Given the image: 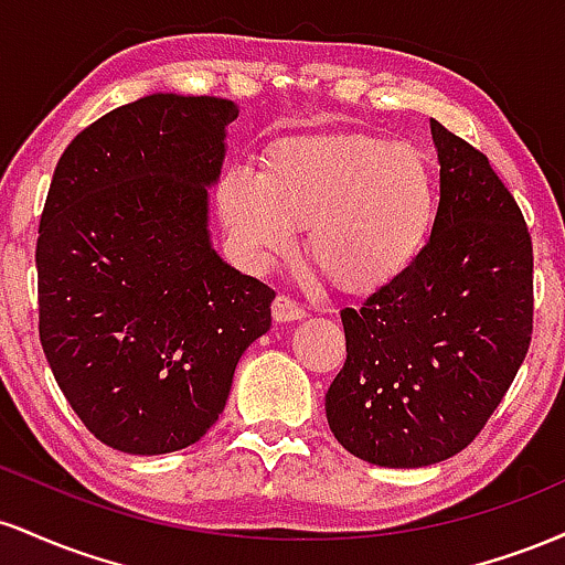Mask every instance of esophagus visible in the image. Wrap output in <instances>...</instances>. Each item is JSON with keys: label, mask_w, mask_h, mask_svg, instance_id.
Masks as SVG:
<instances>
[{"label": "esophagus", "mask_w": 565, "mask_h": 565, "mask_svg": "<svg viewBox=\"0 0 565 565\" xmlns=\"http://www.w3.org/2000/svg\"><path fill=\"white\" fill-rule=\"evenodd\" d=\"M270 313H274L276 323H289V321L305 319V310L300 308V305H297L295 300H289V297H284V295L276 297Z\"/></svg>", "instance_id": "esophagus-1"}]
</instances>
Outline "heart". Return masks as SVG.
<instances>
[{
  "instance_id": "heart-1",
  "label": "heart",
  "mask_w": 565,
  "mask_h": 565,
  "mask_svg": "<svg viewBox=\"0 0 565 565\" xmlns=\"http://www.w3.org/2000/svg\"><path fill=\"white\" fill-rule=\"evenodd\" d=\"M220 217L246 268L268 270L308 223L313 260L348 287L387 281L423 249L436 180L408 142L327 135L276 146L268 170L233 161L217 188Z\"/></svg>"
}]
</instances>
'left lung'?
I'll list each match as a JSON object with an SVG mask.
<instances>
[{
    "label": "left lung",
    "instance_id": "8db88e82",
    "mask_svg": "<svg viewBox=\"0 0 565 565\" xmlns=\"http://www.w3.org/2000/svg\"><path fill=\"white\" fill-rule=\"evenodd\" d=\"M440 164L433 231L359 308H342L348 359L327 419L353 457L425 468L470 444L531 342L534 252L515 199L481 151L430 119Z\"/></svg>",
    "mask_w": 565,
    "mask_h": 565
}]
</instances>
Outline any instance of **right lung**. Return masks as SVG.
Masks as SVG:
<instances>
[{
    "instance_id": "obj_1",
    "label": "right lung",
    "mask_w": 565,
    "mask_h": 565,
    "mask_svg": "<svg viewBox=\"0 0 565 565\" xmlns=\"http://www.w3.org/2000/svg\"><path fill=\"white\" fill-rule=\"evenodd\" d=\"M233 100L153 93L82 129L57 161L36 242L39 340L97 440L170 454L217 423L276 291L210 238Z\"/></svg>"
}]
</instances>
